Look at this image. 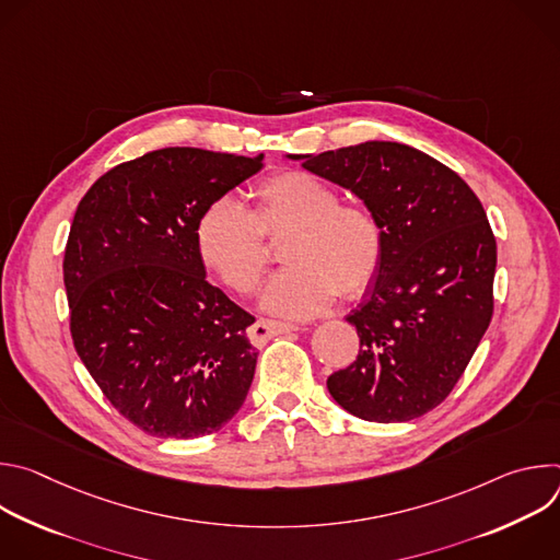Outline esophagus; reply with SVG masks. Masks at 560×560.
I'll return each instance as SVG.
<instances>
[{
	"instance_id": "obj_1",
	"label": "esophagus",
	"mask_w": 560,
	"mask_h": 560,
	"mask_svg": "<svg viewBox=\"0 0 560 560\" xmlns=\"http://www.w3.org/2000/svg\"><path fill=\"white\" fill-rule=\"evenodd\" d=\"M294 330H299V328L292 324H279V322H268V318H259V322H255L248 328V337L255 346H264L268 339H272L277 335H288Z\"/></svg>"
}]
</instances>
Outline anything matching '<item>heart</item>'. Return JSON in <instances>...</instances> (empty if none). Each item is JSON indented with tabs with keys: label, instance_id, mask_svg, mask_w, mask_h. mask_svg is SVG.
<instances>
[{
	"label": "heart",
	"instance_id": "heart-1",
	"mask_svg": "<svg viewBox=\"0 0 560 560\" xmlns=\"http://www.w3.org/2000/svg\"><path fill=\"white\" fill-rule=\"evenodd\" d=\"M250 212L234 197L210 201L197 219L195 244L203 266L230 290L250 294L266 270V236L288 234L281 259L288 264L261 292V307L281 318L324 312L341 290L359 296L376 279L385 234L363 203H341L326 179L307 171L279 173L255 190Z\"/></svg>",
	"mask_w": 560,
	"mask_h": 560
}]
</instances>
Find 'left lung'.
Instances as JSON below:
<instances>
[{"mask_svg":"<svg viewBox=\"0 0 560 560\" xmlns=\"http://www.w3.org/2000/svg\"><path fill=\"white\" fill-rule=\"evenodd\" d=\"M354 192L383 225L376 279L346 318L352 365L328 376L335 401L372 423H406L445 401L492 322L497 242L471 188L398 141L285 154Z\"/></svg>","mask_w":560,"mask_h":560,"instance_id":"obj_1","label":"left lung"}]
</instances>
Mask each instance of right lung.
<instances>
[{"label": "right lung", "instance_id": "add662e5", "mask_svg": "<svg viewBox=\"0 0 560 560\" xmlns=\"http://www.w3.org/2000/svg\"><path fill=\"white\" fill-rule=\"evenodd\" d=\"M264 154L162 148L100 177L63 255L70 335L115 410L159 439H199L242 410L257 368L255 316L206 281L203 208Z\"/></svg>", "mask_w": 560, "mask_h": 560}]
</instances>
